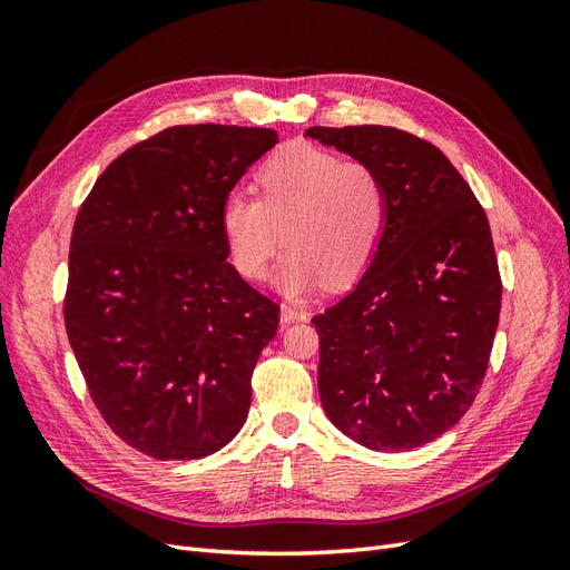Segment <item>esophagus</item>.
Returning a JSON list of instances; mask_svg holds the SVG:
<instances>
[{"label": "esophagus", "instance_id": "obj_1", "mask_svg": "<svg viewBox=\"0 0 570 570\" xmlns=\"http://www.w3.org/2000/svg\"><path fill=\"white\" fill-rule=\"evenodd\" d=\"M281 321L283 323H292V321H306V312L295 304H287L283 302L281 304Z\"/></svg>", "mask_w": 570, "mask_h": 570}]
</instances>
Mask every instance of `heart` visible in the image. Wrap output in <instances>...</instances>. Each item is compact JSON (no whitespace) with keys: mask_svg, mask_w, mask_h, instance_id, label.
Masks as SVG:
<instances>
[{"mask_svg":"<svg viewBox=\"0 0 570 570\" xmlns=\"http://www.w3.org/2000/svg\"><path fill=\"white\" fill-rule=\"evenodd\" d=\"M258 197L233 189L220 230L233 266L258 281L281 243L275 285L302 295L354 283L368 268L387 226V195L375 170L316 145H287L256 176Z\"/></svg>","mask_w":570,"mask_h":570,"instance_id":"1","label":"heart"}]
</instances>
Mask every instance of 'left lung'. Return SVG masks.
Listing matches in <instances>:
<instances>
[{"mask_svg": "<svg viewBox=\"0 0 570 570\" xmlns=\"http://www.w3.org/2000/svg\"><path fill=\"white\" fill-rule=\"evenodd\" d=\"M306 137L371 166L387 226L347 297L314 316L318 394L337 430L406 452L454 428L482 385L502 308L490 223L444 154L387 126H314Z\"/></svg>", "mask_w": 570, "mask_h": 570, "instance_id": "1", "label": "left lung"}]
</instances>
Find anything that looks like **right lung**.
I'll return each mask as SVG.
<instances>
[{"mask_svg": "<svg viewBox=\"0 0 570 570\" xmlns=\"http://www.w3.org/2000/svg\"><path fill=\"white\" fill-rule=\"evenodd\" d=\"M275 142L271 128H166L111 161L76 216L68 342L101 416L147 456H209L247 419L281 308L226 262L220 206Z\"/></svg>", "mask_w": 570, "mask_h": 570, "instance_id": "obj_1", "label": "right lung"}]
</instances>
